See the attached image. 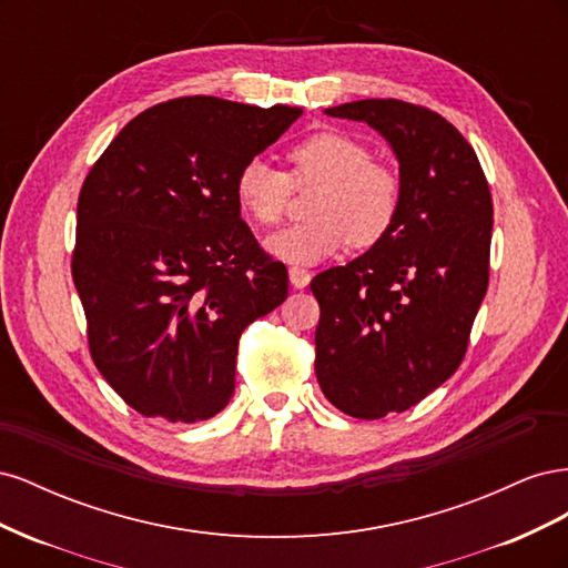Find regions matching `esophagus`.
Wrapping results in <instances>:
<instances>
[{
    "label": "esophagus",
    "instance_id": "34e87169",
    "mask_svg": "<svg viewBox=\"0 0 568 568\" xmlns=\"http://www.w3.org/2000/svg\"><path fill=\"white\" fill-rule=\"evenodd\" d=\"M311 277L313 274L307 272V270H303V267H288V280H291V284H294L296 288H305L307 284H311Z\"/></svg>",
    "mask_w": 568,
    "mask_h": 568
}]
</instances>
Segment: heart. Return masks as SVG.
<instances>
[{"mask_svg":"<svg viewBox=\"0 0 568 568\" xmlns=\"http://www.w3.org/2000/svg\"><path fill=\"white\" fill-rule=\"evenodd\" d=\"M291 175L255 156L239 168L234 194L242 211L261 225L286 213L296 186L320 184L307 215L265 239V248L294 265H315L343 244L369 248L390 232L400 211V180L388 165L374 163L369 149L353 136L324 130L288 149Z\"/></svg>","mask_w":568,"mask_h":568,"instance_id":"b5f03b06","label":"heart"}]
</instances>
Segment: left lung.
<instances>
[{"instance_id": "left-lung-1", "label": "left lung", "mask_w": 568, "mask_h": 568, "mask_svg": "<svg viewBox=\"0 0 568 568\" xmlns=\"http://www.w3.org/2000/svg\"><path fill=\"white\" fill-rule=\"evenodd\" d=\"M324 113L374 128L400 165L390 232L311 282L322 393L351 417L382 419L448 382L467 353L488 288L493 199L471 144L436 111L363 99Z\"/></svg>"}]
</instances>
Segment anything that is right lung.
Wrapping results in <instances>:
<instances>
[{"instance_id":"obj_1","label":"right lung","mask_w":568,"mask_h":568,"mask_svg":"<svg viewBox=\"0 0 568 568\" xmlns=\"http://www.w3.org/2000/svg\"><path fill=\"white\" fill-rule=\"evenodd\" d=\"M303 113L182 97L132 118L84 178L73 282L101 376L144 417L194 424L234 393L239 336L288 294L234 194Z\"/></svg>"}]
</instances>
